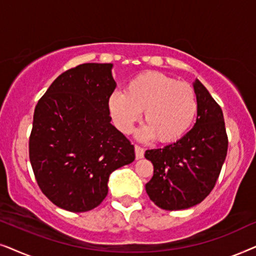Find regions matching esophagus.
Returning a JSON list of instances; mask_svg holds the SVG:
<instances>
[{
    "label": "esophagus",
    "instance_id": "esophagus-1",
    "mask_svg": "<svg viewBox=\"0 0 256 256\" xmlns=\"http://www.w3.org/2000/svg\"><path fill=\"white\" fill-rule=\"evenodd\" d=\"M134 152H136V158L137 159H142V156H144V153H145V150L140 148L139 145H134Z\"/></svg>",
    "mask_w": 256,
    "mask_h": 256
}]
</instances>
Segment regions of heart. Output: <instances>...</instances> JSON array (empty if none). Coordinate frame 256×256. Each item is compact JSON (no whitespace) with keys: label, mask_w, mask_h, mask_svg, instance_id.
<instances>
[{"label":"heart","mask_w":256,"mask_h":256,"mask_svg":"<svg viewBox=\"0 0 256 256\" xmlns=\"http://www.w3.org/2000/svg\"><path fill=\"white\" fill-rule=\"evenodd\" d=\"M108 105L114 125L124 134L132 130L144 111L146 126L140 137L156 136L162 142H176L186 134L198 112L196 94L188 83L156 71L132 78L125 94L114 91Z\"/></svg>","instance_id":"1"}]
</instances>
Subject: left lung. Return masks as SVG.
<instances>
[{"mask_svg": "<svg viewBox=\"0 0 256 256\" xmlns=\"http://www.w3.org/2000/svg\"><path fill=\"white\" fill-rule=\"evenodd\" d=\"M193 86L198 100L193 128L173 144L145 152V158L153 164L146 193L166 210L190 208L202 202L216 186L227 156L222 110L199 80Z\"/></svg>", "mask_w": 256, "mask_h": 256, "instance_id": "obj_1", "label": "left lung"}]
</instances>
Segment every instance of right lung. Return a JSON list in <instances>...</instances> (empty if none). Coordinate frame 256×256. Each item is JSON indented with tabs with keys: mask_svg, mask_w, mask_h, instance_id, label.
Returning <instances> with one entry per match:
<instances>
[{
	"mask_svg": "<svg viewBox=\"0 0 256 256\" xmlns=\"http://www.w3.org/2000/svg\"><path fill=\"white\" fill-rule=\"evenodd\" d=\"M111 63H85L50 85L34 112L29 158L40 190L74 213L108 196V176L134 160V146L111 124Z\"/></svg>",
	"mask_w": 256,
	"mask_h": 256,
	"instance_id": "add662e5",
	"label": "right lung"
}]
</instances>
